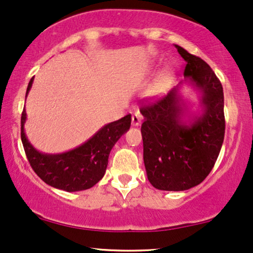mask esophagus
<instances>
[{
  "label": "esophagus",
  "instance_id": "esophagus-1",
  "mask_svg": "<svg viewBox=\"0 0 253 253\" xmlns=\"http://www.w3.org/2000/svg\"><path fill=\"white\" fill-rule=\"evenodd\" d=\"M131 123H132L133 126H140L141 123V115L138 112L132 114V117H131Z\"/></svg>",
  "mask_w": 253,
  "mask_h": 253
}]
</instances>
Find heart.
Returning a JSON list of instances; mask_svg holds the SVG:
<instances>
[{
  "label": "heart",
  "mask_w": 253,
  "mask_h": 253,
  "mask_svg": "<svg viewBox=\"0 0 253 253\" xmlns=\"http://www.w3.org/2000/svg\"><path fill=\"white\" fill-rule=\"evenodd\" d=\"M164 78H165V77H162V78L160 79V82H159L158 84H157V86H155V88H157L158 91H159V89H161V87H162V83H164V81H165Z\"/></svg>",
  "instance_id": "heart-1"
}]
</instances>
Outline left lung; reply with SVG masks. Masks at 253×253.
Wrapping results in <instances>:
<instances>
[{
  "label": "left lung",
  "instance_id": "8db88e82",
  "mask_svg": "<svg viewBox=\"0 0 253 253\" xmlns=\"http://www.w3.org/2000/svg\"><path fill=\"white\" fill-rule=\"evenodd\" d=\"M186 62L184 77L202 92L203 114L185 123L179 85L144 105L141 136L147 178L155 189L184 191L207 177L224 138L223 88L205 61L175 44Z\"/></svg>",
  "mask_w": 253,
  "mask_h": 253
}]
</instances>
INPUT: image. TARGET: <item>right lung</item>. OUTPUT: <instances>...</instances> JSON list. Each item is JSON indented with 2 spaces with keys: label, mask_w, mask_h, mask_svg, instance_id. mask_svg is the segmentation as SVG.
<instances>
[{
  "label": "right lung",
  "mask_w": 253,
  "mask_h": 253,
  "mask_svg": "<svg viewBox=\"0 0 253 253\" xmlns=\"http://www.w3.org/2000/svg\"><path fill=\"white\" fill-rule=\"evenodd\" d=\"M33 79L34 77L31 78L27 86L26 95ZM25 121L24 108L20 120V138L31 167L48 185L74 192L92 188L103 177L110 151L121 136L130 129L131 115L106 124L81 146L61 154H44L37 151L24 132Z\"/></svg>",
  "instance_id": "add662e5"
}]
</instances>
